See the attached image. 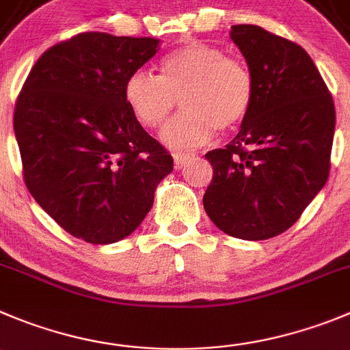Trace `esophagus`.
I'll return each mask as SVG.
<instances>
[{
	"label": "esophagus",
	"mask_w": 350,
	"mask_h": 350,
	"mask_svg": "<svg viewBox=\"0 0 350 350\" xmlns=\"http://www.w3.org/2000/svg\"><path fill=\"white\" fill-rule=\"evenodd\" d=\"M174 165H176V169H181L183 165L186 164V162H188V160L191 159V157L193 155H190V153H181V152H178V153H174Z\"/></svg>",
	"instance_id": "obj_1"
}]
</instances>
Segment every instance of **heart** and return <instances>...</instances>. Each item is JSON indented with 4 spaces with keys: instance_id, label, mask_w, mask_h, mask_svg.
<instances>
[{
    "instance_id": "b5f03b06",
    "label": "heart",
    "mask_w": 350,
    "mask_h": 350,
    "mask_svg": "<svg viewBox=\"0 0 350 350\" xmlns=\"http://www.w3.org/2000/svg\"><path fill=\"white\" fill-rule=\"evenodd\" d=\"M254 94L249 67L205 42H188L165 55L159 76L136 70L124 83L127 107L150 129L162 126L181 98L185 110L160 133L174 150L198 148L217 129L240 126L252 109Z\"/></svg>"
}]
</instances>
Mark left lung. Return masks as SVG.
Masks as SVG:
<instances>
[{"label": "left lung", "mask_w": 350, "mask_h": 350, "mask_svg": "<svg viewBox=\"0 0 350 350\" xmlns=\"http://www.w3.org/2000/svg\"><path fill=\"white\" fill-rule=\"evenodd\" d=\"M231 39L256 84L249 116L224 148L205 153L214 176L204 208L241 240L288 230L329 174L332 94L306 50L259 25H233Z\"/></svg>", "instance_id": "left-lung-1"}]
</instances>
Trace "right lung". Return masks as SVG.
Returning <instances> with one entry per match:
<instances>
[{
	"label": "right lung",
	"instance_id": "1",
	"mask_svg": "<svg viewBox=\"0 0 350 350\" xmlns=\"http://www.w3.org/2000/svg\"><path fill=\"white\" fill-rule=\"evenodd\" d=\"M160 39L83 32L39 57L13 129L34 200L72 237L116 243L148 214L174 160L124 100Z\"/></svg>",
	"mask_w": 350,
	"mask_h": 350
}]
</instances>
